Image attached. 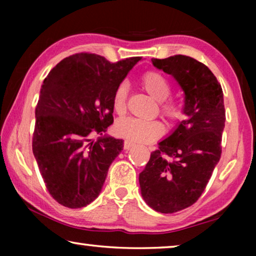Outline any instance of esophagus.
I'll return each mask as SVG.
<instances>
[{"instance_id":"esophagus-1","label":"esophagus","mask_w":256,"mask_h":256,"mask_svg":"<svg viewBox=\"0 0 256 256\" xmlns=\"http://www.w3.org/2000/svg\"><path fill=\"white\" fill-rule=\"evenodd\" d=\"M134 146V144L132 141H128V140H125L124 141V144H123V148L125 149V150H128L130 148H132V146Z\"/></svg>"}]
</instances>
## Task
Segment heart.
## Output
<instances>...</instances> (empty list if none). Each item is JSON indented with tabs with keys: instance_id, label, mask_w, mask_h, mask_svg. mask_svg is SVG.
Returning a JSON list of instances; mask_svg holds the SVG:
<instances>
[{
	"instance_id": "b5f03b06",
	"label": "heart",
	"mask_w": 256,
	"mask_h": 256,
	"mask_svg": "<svg viewBox=\"0 0 256 256\" xmlns=\"http://www.w3.org/2000/svg\"><path fill=\"white\" fill-rule=\"evenodd\" d=\"M140 82L142 88L149 94L154 100L159 102V110L162 115L170 124H175L183 118V110L178 104L167 100L170 94V86L162 73L154 70L146 71L141 76ZM128 89L126 84H120L112 94V108L118 115H124L128 110ZM118 136L128 141L150 144L164 134V126L159 120H142L138 118H124L115 125Z\"/></svg>"
}]
</instances>
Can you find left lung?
<instances>
[{"instance_id": "8db88e82", "label": "left lung", "mask_w": 256, "mask_h": 256, "mask_svg": "<svg viewBox=\"0 0 256 256\" xmlns=\"http://www.w3.org/2000/svg\"><path fill=\"white\" fill-rule=\"evenodd\" d=\"M151 62L183 89L185 120L151 152L138 182L146 204L172 214L198 200L219 162L226 120L224 94L210 68L193 58L174 55Z\"/></svg>"}]
</instances>
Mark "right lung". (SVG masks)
Listing matches in <instances>:
<instances>
[{
    "label": "right lung",
    "instance_id": "obj_1",
    "mask_svg": "<svg viewBox=\"0 0 256 256\" xmlns=\"http://www.w3.org/2000/svg\"><path fill=\"white\" fill-rule=\"evenodd\" d=\"M140 60L110 63L100 55L78 53L45 78L34 110L32 152L47 190L60 204L78 209L100 193L123 140L90 138L114 122L112 94Z\"/></svg>",
    "mask_w": 256,
    "mask_h": 256
}]
</instances>
